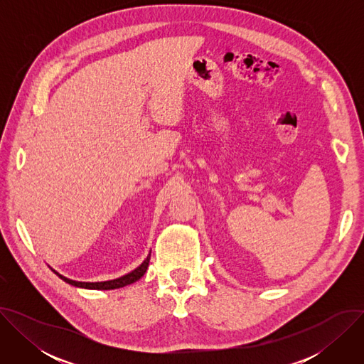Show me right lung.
Wrapping results in <instances>:
<instances>
[{"label": "right lung", "instance_id": "1", "mask_svg": "<svg viewBox=\"0 0 364 364\" xmlns=\"http://www.w3.org/2000/svg\"><path fill=\"white\" fill-rule=\"evenodd\" d=\"M149 257H151V253L146 256L145 261L138 267L135 268L134 271H131L129 274L124 275V277H119L117 279H111V281H102V282H80V281H73V279H69L63 275H60L59 272H56L55 269L53 271L60 279H63L65 282L73 285V287H77V288H86V289H100V291H108V289H117V288H122V287H127V285H131L134 282H136L139 278L144 277V274L146 272V268L149 265Z\"/></svg>", "mask_w": 364, "mask_h": 364}]
</instances>
